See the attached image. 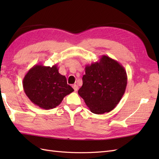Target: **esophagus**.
Instances as JSON below:
<instances>
[{
	"instance_id": "obj_1",
	"label": "esophagus",
	"mask_w": 159,
	"mask_h": 159,
	"mask_svg": "<svg viewBox=\"0 0 159 159\" xmlns=\"http://www.w3.org/2000/svg\"><path fill=\"white\" fill-rule=\"evenodd\" d=\"M72 87H73V89H74V91H75V92H76V91L78 90V89H79V87H78L77 85H73Z\"/></svg>"
}]
</instances>
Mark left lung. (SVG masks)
<instances>
[{
	"label": "left lung",
	"mask_w": 159,
	"mask_h": 159,
	"mask_svg": "<svg viewBox=\"0 0 159 159\" xmlns=\"http://www.w3.org/2000/svg\"><path fill=\"white\" fill-rule=\"evenodd\" d=\"M83 86L78 91L91 112H110L119 103L127 85V74L122 65L107 55L85 66Z\"/></svg>",
	"instance_id": "obj_1"
}]
</instances>
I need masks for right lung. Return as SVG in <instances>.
Wrapping results in <instances>:
<instances>
[{"mask_svg": "<svg viewBox=\"0 0 159 159\" xmlns=\"http://www.w3.org/2000/svg\"><path fill=\"white\" fill-rule=\"evenodd\" d=\"M22 85L29 99L46 110L59 106L64 97L74 92L56 64L52 67L40 63L33 66L24 77Z\"/></svg>", "mask_w": 159, "mask_h": 159, "instance_id": "obj_1", "label": "right lung"}]
</instances>
